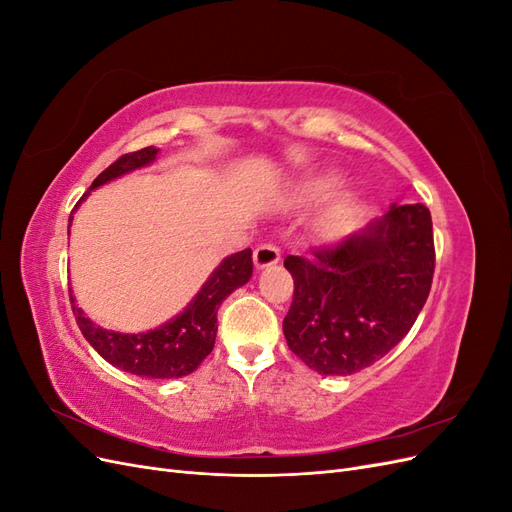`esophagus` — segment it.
I'll list each match as a JSON object with an SVG mask.
<instances>
[{"instance_id":"34e87169","label":"esophagus","mask_w":512,"mask_h":512,"mask_svg":"<svg viewBox=\"0 0 512 512\" xmlns=\"http://www.w3.org/2000/svg\"><path fill=\"white\" fill-rule=\"evenodd\" d=\"M280 258H282L280 250H277L273 243H262V245H258L256 250H254V265H256L258 271L277 265V262H280Z\"/></svg>"}]
</instances>
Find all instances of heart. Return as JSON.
<instances>
[{"label": "heart", "mask_w": 512, "mask_h": 512, "mask_svg": "<svg viewBox=\"0 0 512 512\" xmlns=\"http://www.w3.org/2000/svg\"><path fill=\"white\" fill-rule=\"evenodd\" d=\"M333 181H335V177L327 175V177H320V179L312 181L309 185H305V190H303L305 198H318V196H322L324 192L331 188ZM350 207H352V194H342V196L337 198L333 215H335V218H339V215H344Z\"/></svg>", "instance_id": "b5f03b06"}]
</instances>
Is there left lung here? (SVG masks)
I'll use <instances>...</instances> for the list:
<instances>
[{"mask_svg":"<svg viewBox=\"0 0 512 512\" xmlns=\"http://www.w3.org/2000/svg\"><path fill=\"white\" fill-rule=\"evenodd\" d=\"M433 228L425 205H391L382 218L314 258L288 256L294 297L288 348L322 376H350L408 335L429 297Z\"/></svg>","mask_w":512,"mask_h":512,"instance_id":"1","label":"left lung"}]
</instances>
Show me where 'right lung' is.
<instances>
[{"label": "right lung", "instance_id": "right-lung-1", "mask_svg": "<svg viewBox=\"0 0 512 512\" xmlns=\"http://www.w3.org/2000/svg\"><path fill=\"white\" fill-rule=\"evenodd\" d=\"M160 149L145 147L141 151L126 153L115 164L108 166L104 173L91 183V190H98L100 185L111 183L123 175H130L138 168H145L158 160ZM83 194L79 205L89 196ZM74 207V211L79 209ZM74 211L68 220V235ZM252 250L247 247L243 252L226 256L218 267L211 271L207 282L200 286L194 294V299L183 307L175 318L166 320L156 329L141 331V333H121L108 331L104 327L87 318L83 309L76 305V299L70 288L72 312L79 324L81 333L104 361L119 367L128 374L141 378H156L170 380L183 378L207 359V354L213 350L215 335H218V309L230 297L232 292L250 282L252 277Z\"/></svg>", "mask_w": 512, "mask_h": 512}]
</instances>
